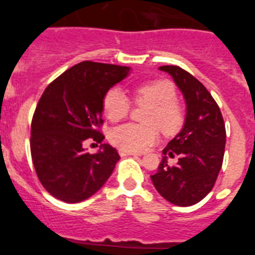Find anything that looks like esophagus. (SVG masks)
Returning <instances> with one entry per match:
<instances>
[{"mask_svg": "<svg viewBox=\"0 0 255 255\" xmlns=\"http://www.w3.org/2000/svg\"><path fill=\"white\" fill-rule=\"evenodd\" d=\"M119 154H120L121 157H126V155H141V153L129 152V150H123V149H120V150H119Z\"/></svg>", "mask_w": 255, "mask_h": 255, "instance_id": "1", "label": "esophagus"}]
</instances>
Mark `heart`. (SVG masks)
Segmentation results:
<instances>
[{
    "instance_id": "1",
    "label": "heart",
    "mask_w": 255,
    "mask_h": 255,
    "mask_svg": "<svg viewBox=\"0 0 255 255\" xmlns=\"http://www.w3.org/2000/svg\"><path fill=\"white\" fill-rule=\"evenodd\" d=\"M135 101L150 108L144 117L147 125L124 124L110 132L115 147L129 152H141L158 140L159 130L164 135L176 134L184 123V112L176 102V91L170 82L157 80L138 87ZM103 110L112 123L123 120L130 110L129 101L120 89H111L103 100Z\"/></svg>"
}]
</instances>
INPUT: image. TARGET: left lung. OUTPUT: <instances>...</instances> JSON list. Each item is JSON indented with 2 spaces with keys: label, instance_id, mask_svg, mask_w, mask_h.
Wrapping results in <instances>:
<instances>
[{
  "label": "left lung",
  "instance_id": "1",
  "mask_svg": "<svg viewBox=\"0 0 255 255\" xmlns=\"http://www.w3.org/2000/svg\"><path fill=\"white\" fill-rule=\"evenodd\" d=\"M170 74L186 103L181 131L163 149L158 171L150 176L159 194L170 203L189 207L213 189L222 167L226 144L224 117L213 97L202 83L179 66H159ZM177 156L175 166L167 162Z\"/></svg>",
  "mask_w": 255,
  "mask_h": 255
}]
</instances>
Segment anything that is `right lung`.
Returning a JSON list of instances; mask_svg holds the SVG:
<instances>
[{"mask_svg": "<svg viewBox=\"0 0 255 255\" xmlns=\"http://www.w3.org/2000/svg\"><path fill=\"white\" fill-rule=\"evenodd\" d=\"M130 67L83 61L55 79L31 120L30 152L43 188L66 203H79L100 190L120 155L110 144L89 154L84 143H102L103 100Z\"/></svg>", "mask_w": 255, "mask_h": 255, "instance_id": "1", "label": "right lung"}]
</instances>
